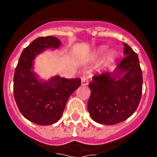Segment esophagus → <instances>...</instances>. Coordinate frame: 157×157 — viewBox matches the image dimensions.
Here are the masks:
<instances>
[{
	"mask_svg": "<svg viewBox=\"0 0 157 157\" xmlns=\"http://www.w3.org/2000/svg\"><path fill=\"white\" fill-rule=\"evenodd\" d=\"M88 83H89L88 79L86 78V77H82V78H81V84L83 85V86H86Z\"/></svg>",
	"mask_w": 157,
	"mask_h": 157,
	"instance_id": "34e87169",
	"label": "esophagus"
}]
</instances>
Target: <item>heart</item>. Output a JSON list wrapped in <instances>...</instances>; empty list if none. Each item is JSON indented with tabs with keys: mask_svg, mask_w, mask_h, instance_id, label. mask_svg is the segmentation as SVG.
<instances>
[{
	"mask_svg": "<svg viewBox=\"0 0 157 157\" xmlns=\"http://www.w3.org/2000/svg\"><path fill=\"white\" fill-rule=\"evenodd\" d=\"M105 49H106V47L105 46H101L99 47V48L96 49L94 52V56H99V55H101L104 52H105ZM115 56V52H114V51H110V52L107 54L106 57H105V61H106V62H110V61H112V60L114 59Z\"/></svg>",
	"mask_w": 157,
	"mask_h": 157,
	"instance_id": "heart-1",
	"label": "heart"
}]
</instances>
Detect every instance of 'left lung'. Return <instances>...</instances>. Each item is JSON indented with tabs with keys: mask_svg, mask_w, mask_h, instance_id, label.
I'll return each mask as SVG.
<instances>
[{
	"mask_svg": "<svg viewBox=\"0 0 157 157\" xmlns=\"http://www.w3.org/2000/svg\"><path fill=\"white\" fill-rule=\"evenodd\" d=\"M124 57L114 73L93 77L87 109L96 122L112 124L122 122L138 107L142 95L143 76L138 56L124 44Z\"/></svg>",
	"mask_w": 157,
	"mask_h": 157,
	"instance_id": "obj_1",
	"label": "left lung"
}]
</instances>
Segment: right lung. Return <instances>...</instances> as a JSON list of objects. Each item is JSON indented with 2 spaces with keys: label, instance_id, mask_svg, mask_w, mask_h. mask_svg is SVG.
<instances>
[{
  "label": "right lung",
  "instance_id": "obj_1",
  "mask_svg": "<svg viewBox=\"0 0 157 157\" xmlns=\"http://www.w3.org/2000/svg\"><path fill=\"white\" fill-rule=\"evenodd\" d=\"M61 41L54 36L37 38L23 49L13 76V95L22 115L39 125H49L61 118L69 96L81 84L80 78L59 76L48 81L38 80L33 69L36 55L48 48H58Z\"/></svg>",
  "mask_w": 157,
  "mask_h": 157
}]
</instances>
